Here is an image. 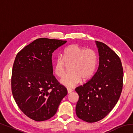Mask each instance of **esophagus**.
Listing matches in <instances>:
<instances>
[{"label": "esophagus", "instance_id": "esophagus-1", "mask_svg": "<svg viewBox=\"0 0 133 133\" xmlns=\"http://www.w3.org/2000/svg\"><path fill=\"white\" fill-rule=\"evenodd\" d=\"M72 91H73V90L71 89H67V92H68V93H70Z\"/></svg>", "mask_w": 133, "mask_h": 133}]
</instances>
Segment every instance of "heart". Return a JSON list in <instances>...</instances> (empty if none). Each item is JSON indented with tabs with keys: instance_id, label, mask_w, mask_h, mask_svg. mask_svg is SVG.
I'll list each match as a JSON object with an SVG mask.
<instances>
[{
	"instance_id": "b5f03b06",
	"label": "heart",
	"mask_w": 133,
	"mask_h": 133,
	"mask_svg": "<svg viewBox=\"0 0 133 133\" xmlns=\"http://www.w3.org/2000/svg\"><path fill=\"white\" fill-rule=\"evenodd\" d=\"M66 64L69 65V73L60 81L63 85L73 87L81 79L86 80L93 75L97 64V56L91 49H85L77 44L69 45L64 49L63 57L58 56L54 63V72L57 77H63Z\"/></svg>"
}]
</instances>
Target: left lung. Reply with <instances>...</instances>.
Returning <instances> with one entry per match:
<instances>
[{"mask_svg": "<svg viewBox=\"0 0 133 133\" xmlns=\"http://www.w3.org/2000/svg\"><path fill=\"white\" fill-rule=\"evenodd\" d=\"M99 55L97 71L90 80L76 87L78 118L94 123L104 118L117 103L123 89V69L120 57L109 46L96 41Z\"/></svg>", "mask_w": 133, "mask_h": 133, "instance_id": "8db88e82", "label": "left lung"}]
</instances>
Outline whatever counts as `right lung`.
Instances as JSON below:
<instances>
[{"label":"right lung","instance_id":"add662e5","mask_svg":"<svg viewBox=\"0 0 133 133\" xmlns=\"http://www.w3.org/2000/svg\"><path fill=\"white\" fill-rule=\"evenodd\" d=\"M66 40L40 38L17 53L12 69V91L22 111L36 121L52 117L67 94L53 75L51 57Z\"/></svg>","mask_w":133,"mask_h":133}]
</instances>
